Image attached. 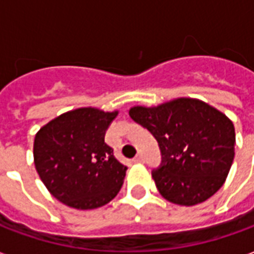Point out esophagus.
Masks as SVG:
<instances>
[{
    "instance_id": "34e87169",
    "label": "esophagus",
    "mask_w": 254,
    "mask_h": 254,
    "mask_svg": "<svg viewBox=\"0 0 254 254\" xmlns=\"http://www.w3.org/2000/svg\"><path fill=\"white\" fill-rule=\"evenodd\" d=\"M143 155H137V156H136V158H134V159H133V162H134V163H141V162H143Z\"/></svg>"
}]
</instances>
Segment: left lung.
<instances>
[{"mask_svg":"<svg viewBox=\"0 0 254 254\" xmlns=\"http://www.w3.org/2000/svg\"><path fill=\"white\" fill-rule=\"evenodd\" d=\"M129 116L159 143L163 166L152 178L167 201L191 207L222 188L235 155L234 125L226 114L202 100L177 98L134 106Z\"/></svg>","mask_w":254,"mask_h":254,"instance_id":"1","label":"left lung"}]
</instances>
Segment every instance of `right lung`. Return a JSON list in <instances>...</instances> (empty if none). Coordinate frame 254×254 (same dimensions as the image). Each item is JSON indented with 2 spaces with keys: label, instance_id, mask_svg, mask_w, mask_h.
<instances>
[{
  "label": "right lung",
  "instance_id": "obj_1",
  "mask_svg": "<svg viewBox=\"0 0 254 254\" xmlns=\"http://www.w3.org/2000/svg\"><path fill=\"white\" fill-rule=\"evenodd\" d=\"M118 111L80 107L47 122L35 134L34 163L42 182L58 201L95 209L118 194L127 166L105 143Z\"/></svg>",
  "mask_w": 254,
  "mask_h": 254
}]
</instances>
